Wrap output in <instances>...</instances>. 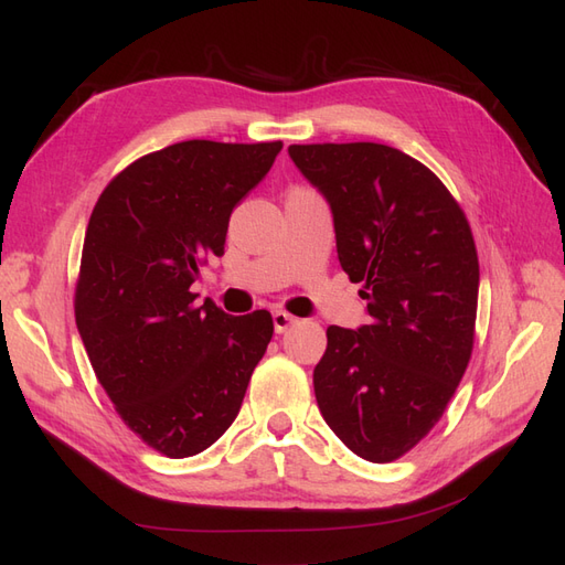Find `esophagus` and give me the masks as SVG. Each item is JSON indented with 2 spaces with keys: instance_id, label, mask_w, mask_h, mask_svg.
<instances>
[{
  "instance_id": "obj_1",
  "label": "esophagus",
  "mask_w": 565,
  "mask_h": 565,
  "mask_svg": "<svg viewBox=\"0 0 565 565\" xmlns=\"http://www.w3.org/2000/svg\"><path fill=\"white\" fill-rule=\"evenodd\" d=\"M295 322H297L295 316H289L285 311H273V328H276L278 334H282L287 328H292Z\"/></svg>"
}]
</instances>
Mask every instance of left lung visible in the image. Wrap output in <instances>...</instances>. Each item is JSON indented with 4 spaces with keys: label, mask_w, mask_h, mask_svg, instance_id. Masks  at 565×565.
<instances>
[{
    "label": "left lung",
    "mask_w": 565,
    "mask_h": 565,
    "mask_svg": "<svg viewBox=\"0 0 565 565\" xmlns=\"http://www.w3.org/2000/svg\"><path fill=\"white\" fill-rule=\"evenodd\" d=\"M328 200L339 264L363 282L370 324H330L316 401L344 446L374 465L413 450L446 413L476 328L469 221L415 158L382 143L289 146Z\"/></svg>",
    "instance_id": "obj_1"
}]
</instances>
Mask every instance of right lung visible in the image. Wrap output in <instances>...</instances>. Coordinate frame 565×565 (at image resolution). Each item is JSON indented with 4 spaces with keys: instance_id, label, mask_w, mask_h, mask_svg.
Here are the masks:
<instances>
[{
    "instance_id": "add662e5",
    "label": "right lung",
    "mask_w": 565,
    "mask_h": 565,
    "mask_svg": "<svg viewBox=\"0 0 565 565\" xmlns=\"http://www.w3.org/2000/svg\"><path fill=\"white\" fill-rule=\"evenodd\" d=\"M282 150L181 141L119 172L84 235L75 322L100 386L129 429L181 459L241 413L273 337L268 311L195 303L200 264L224 254L228 218Z\"/></svg>"
}]
</instances>
